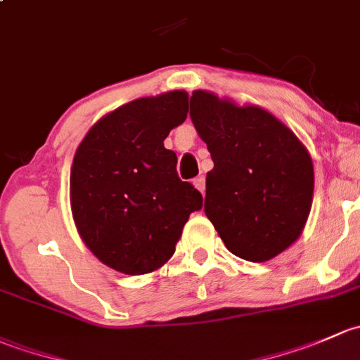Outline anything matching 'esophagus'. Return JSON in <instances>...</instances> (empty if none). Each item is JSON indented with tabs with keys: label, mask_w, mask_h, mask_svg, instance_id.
Returning a JSON list of instances; mask_svg holds the SVG:
<instances>
[{
	"label": "esophagus",
	"mask_w": 360,
	"mask_h": 360,
	"mask_svg": "<svg viewBox=\"0 0 360 360\" xmlns=\"http://www.w3.org/2000/svg\"><path fill=\"white\" fill-rule=\"evenodd\" d=\"M192 184H194V187L198 188V191L201 192V194H205V188H206L205 176H198V179H194V181H192Z\"/></svg>",
	"instance_id": "1"
}]
</instances>
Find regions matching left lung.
<instances>
[{
  "mask_svg": "<svg viewBox=\"0 0 360 360\" xmlns=\"http://www.w3.org/2000/svg\"><path fill=\"white\" fill-rule=\"evenodd\" d=\"M191 120L214 162L206 175L205 213L227 250L248 262L283 253L312 207L309 150L265 109L211 91L192 94Z\"/></svg>",
  "mask_w": 360,
  "mask_h": 360,
  "instance_id": "obj_1",
  "label": "left lung"
}]
</instances>
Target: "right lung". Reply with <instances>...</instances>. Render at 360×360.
<instances>
[{
  "mask_svg": "<svg viewBox=\"0 0 360 360\" xmlns=\"http://www.w3.org/2000/svg\"><path fill=\"white\" fill-rule=\"evenodd\" d=\"M188 112L175 90L136 98L97 121L74 154L70 210L88 250L117 272L142 276L175 253L202 195L176 173L165 139Z\"/></svg>",
  "mask_w": 360,
  "mask_h": 360,
  "instance_id": "add662e5",
  "label": "right lung"
}]
</instances>
